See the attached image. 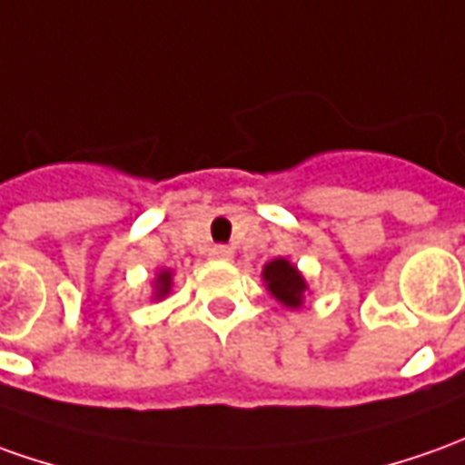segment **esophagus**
Returning <instances> with one entry per match:
<instances>
[{"label":"esophagus","instance_id":"1","mask_svg":"<svg viewBox=\"0 0 465 465\" xmlns=\"http://www.w3.org/2000/svg\"><path fill=\"white\" fill-rule=\"evenodd\" d=\"M232 249L229 246H223V244H213L211 249H208V257L211 259H232Z\"/></svg>","mask_w":465,"mask_h":465}]
</instances>
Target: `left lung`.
<instances>
[{
	"mask_svg": "<svg viewBox=\"0 0 465 465\" xmlns=\"http://www.w3.org/2000/svg\"><path fill=\"white\" fill-rule=\"evenodd\" d=\"M262 280L270 290V295L274 300H280L285 308L298 311L302 305L305 292H308V282H305V277L298 272V267L292 262H287L282 257L267 262L264 270H262Z\"/></svg>",
	"mask_w": 465,
	"mask_h": 465,
	"instance_id": "obj_1",
	"label": "left lung"
}]
</instances>
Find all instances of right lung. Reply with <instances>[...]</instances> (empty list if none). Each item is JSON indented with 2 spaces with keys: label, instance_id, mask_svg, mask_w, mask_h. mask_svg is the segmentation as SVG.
Wrapping results in <instances>:
<instances>
[{
  "label": "right lung",
  "instance_id": "1",
  "mask_svg": "<svg viewBox=\"0 0 465 465\" xmlns=\"http://www.w3.org/2000/svg\"><path fill=\"white\" fill-rule=\"evenodd\" d=\"M170 287H173V272L170 270H160L157 280H154V300L165 298L167 292H170Z\"/></svg>",
  "mask_w": 465,
  "mask_h": 465
}]
</instances>
